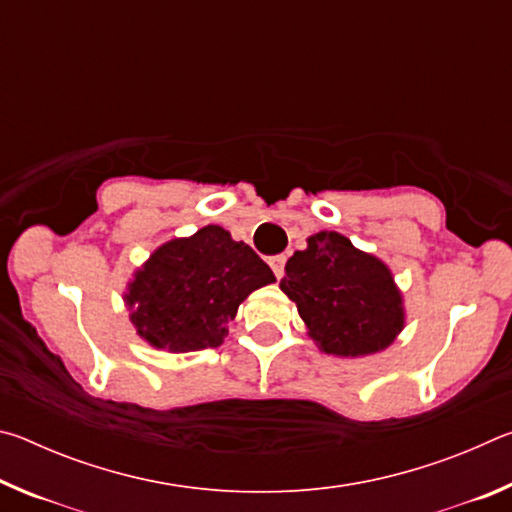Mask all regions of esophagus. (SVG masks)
Listing matches in <instances>:
<instances>
[{"mask_svg":"<svg viewBox=\"0 0 512 512\" xmlns=\"http://www.w3.org/2000/svg\"><path fill=\"white\" fill-rule=\"evenodd\" d=\"M271 268H273V273H275V277L277 280H282V275H284V264H287V257L284 255H277V257H271Z\"/></svg>","mask_w":512,"mask_h":512,"instance_id":"esophagus-1","label":"esophagus"}]
</instances>
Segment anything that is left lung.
Wrapping results in <instances>:
<instances>
[{"label": "left lung", "mask_w": 512, "mask_h": 512, "mask_svg": "<svg viewBox=\"0 0 512 512\" xmlns=\"http://www.w3.org/2000/svg\"><path fill=\"white\" fill-rule=\"evenodd\" d=\"M284 271L280 289L323 352L361 357L388 348L402 332V296L391 271L339 232L309 237Z\"/></svg>", "instance_id": "left-lung-1"}]
</instances>
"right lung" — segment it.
<instances>
[{"instance_id": "1", "label": "right lung", "mask_w": 512, "mask_h": 512, "mask_svg": "<svg viewBox=\"0 0 512 512\" xmlns=\"http://www.w3.org/2000/svg\"><path fill=\"white\" fill-rule=\"evenodd\" d=\"M271 282L273 271L253 248L205 225L155 250L128 284L126 305L153 348L194 352L221 345L241 302Z\"/></svg>"}]
</instances>
